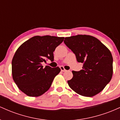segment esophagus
Instances as JSON below:
<instances>
[{
	"instance_id": "obj_1",
	"label": "esophagus",
	"mask_w": 120,
	"mask_h": 120,
	"mask_svg": "<svg viewBox=\"0 0 120 120\" xmlns=\"http://www.w3.org/2000/svg\"><path fill=\"white\" fill-rule=\"evenodd\" d=\"M60 69H61V71H67V70L65 69V68H64V67H63V66H61V67H60Z\"/></svg>"
}]
</instances>
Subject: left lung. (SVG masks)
<instances>
[{"label": "left lung", "instance_id": "8db88e82", "mask_svg": "<svg viewBox=\"0 0 120 120\" xmlns=\"http://www.w3.org/2000/svg\"><path fill=\"white\" fill-rule=\"evenodd\" d=\"M75 54L77 61L83 63L82 69L72 71L73 77L68 81L70 87L81 95L91 97L101 91L113 74V57L110 51L93 36L77 35L64 41Z\"/></svg>", "mask_w": 120, "mask_h": 120}]
</instances>
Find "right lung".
Returning <instances> with one entry per match:
<instances>
[{
	"instance_id": "add662e5",
	"label": "right lung",
	"mask_w": 120,
	"mask_h": 120,
	"mask_svg": "<svg viewBox=\"0 0 120 120\" xmlns=\"http://www.w3.org/2000/svg\"><path fill=\"white\" fill-rule=\"evenodd\" d=\"M64 37L35 36L22 44L12 61V77L19 89L27 96H38L49 89L61 70L58 67L45 68L42 63L53 61V52Z\"/></svg>"
}]
</instances>
